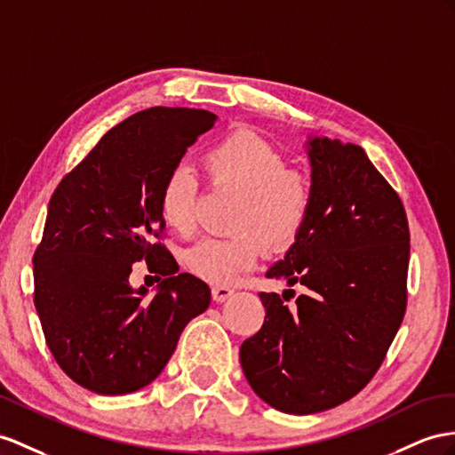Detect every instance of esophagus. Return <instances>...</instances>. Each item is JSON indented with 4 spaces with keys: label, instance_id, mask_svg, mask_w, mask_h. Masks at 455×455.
<instances>
[{
    "label": "esophagus",
    "instance_id": "obj_1",
    "mask_svg": "<svg viewBox=\"0 0 455 455\" xmlns=\"http://www.w3.org/2000/svg\"><path fill=\"white\" fill-rule=\"evenodd\" d=\"M212 294H213V299H215V301H225V299H228L232 294H235V290H232L230 286H220V284H217V286L212 288Z\"/></svg>",
    "mask_w": 455,
    "mask_h": 455
}]
</instances>
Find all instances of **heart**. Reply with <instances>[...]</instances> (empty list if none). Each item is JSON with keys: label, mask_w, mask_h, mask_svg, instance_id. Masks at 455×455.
<instances>
[{"label": "heart", "mask_w": 455, "mask_h": 455, "mask_svg": "<svg viewBox=\"0 0 455 455\" xmlns=\"http://www.w3.org/2000/svg\"><path fill=\"white\" fill-rule=\"evenodd\" d=\"M209 177L240 194L230 238H204L186 253V265L212 284H235L250 271L261 248L283 250L307 223L313 205V184L306 172L288 169L286 157L269 142L248 131L220 138L204 157ZM196 177L174 167L159 192V212L179 235L196 228Z\"/></svg>", "instance_id": "1"}]
</instances>
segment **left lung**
<instances>
[{
    "label": "left lung",
    "mask_w": 455,
    "mask_h": 455,
    "mask_svg": "<svg viewBox=\"0 0 455 455\" xmlns=\"http://www.w3.org/2000/svg\"><path fill=\"white\" fill-rule=\"evenodd\" d=\"M306 148L311 213L267 271L306 290L290 309L294 290L261 292L263 327L240 347L253 392L292 415L340 405L375 377L403 319L410 265L405 209L363 148L327 136Z\"/></svg>",
    "instance_id": "obj_1"
}]
</instances>
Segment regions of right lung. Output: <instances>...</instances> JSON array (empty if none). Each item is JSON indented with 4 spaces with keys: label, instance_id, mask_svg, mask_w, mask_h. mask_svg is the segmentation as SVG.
Listing matches in <instances>:
<instances>
[{
    "label": "right lung",
    "instance_id": "add662e5",
    "mask_svg": "<svg viewBox=\"0 0 455 455\" xmlns=\"http://www.w3.org/2000/svg\"><path fill=\"white\" fill-rule=\"evenodd\" d=\"M217 115L151 108L113 126L57 186L34 251V306L60 367L103 395L148 387L167 365L186 324L212 290L157 238L159 192ZM146 259L162 283L154 299L132 289V263Z\"/></svg>",
    "mask_w": 455,
    "mask_h": 455
}]
</instances>
